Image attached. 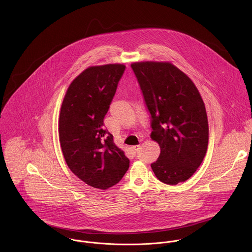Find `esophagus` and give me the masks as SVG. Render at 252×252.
I'll use <instances>...</instances> for the list:
<instances>
[{
    "label": "esophagus",
    "instance_id": "esophagus-1",
    "mask_svg": "<svg viewBox=\"0 0 252 252\" xmlns=\"http://www.w3.org/2000/svg\"><path fill=\"white\" fill-rule=\"evenodd\" d=\"M140 149H141L140 146H134V147L131 148V151L133 152V154H137L140 151Z\"/></svg>",
    "mask_w": 252,
    "mask_h": 252
}]
</instances>
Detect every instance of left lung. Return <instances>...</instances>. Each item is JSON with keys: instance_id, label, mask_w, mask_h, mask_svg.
Returning a JSON list of instances; mask_svg holds the SVG:
<instances>
[{"instance_id": "obj_1", "label": "left lung", "mask_w": 252, "mask_h": 252, "mask_svg": "<svg viewBox=\"0 0 252 252\" xmlns=\"http://www.w3.org/2000/svg\"><path fill=\"white\" fill-rule=\"evenodd\" d=\"M152 118L160 155L152 169L163 183L189 179L206 155L209 139L204 102L194 82L171 62L131 64Z\"/></svg>"}]
</instances>
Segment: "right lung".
Wrapping results in <instances>:
<instances>
[{"label": "right lung", "mask_w": 252, "mask_h": 252, "mask_svg": "<svg viewBox=\"0 0 252 252\" xmlns=\"http://www.w3.org/2000/svg\"><path fill=\"white\" fill-rule=\"evenodd\" d=\"M125 69L124 64L85 69L68 87L59 114V141L68 167L101 190L114 186L129 168L128 158L103 127Z\"/></svg>", "instance_id": "1"}]
</instances>
